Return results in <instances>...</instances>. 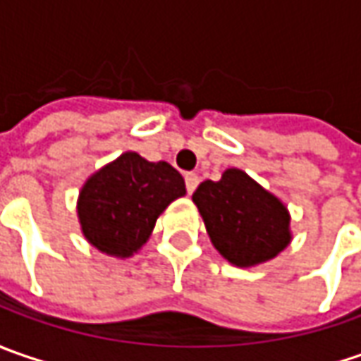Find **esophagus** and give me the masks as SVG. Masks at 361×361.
I'll return each instance as SVG.
<instances>
[{
  "instance_id": "obj_1",
  "label": "esophagus",
  "mask_w": 361,
  "mask_h": 361,
  "mask_svg": "<svg viewBox=\"0 0 361 361\" xmlns=\"http://www.w3.org/2000/svg\"><path fill=\"white\" fill-rule=\"evenodd\" d=\"M185 185H187L188 195H192V192H195V188L199 187V174H195V173L185 174Z\"/></svg>"
}]
</instances>
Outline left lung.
I'll return each instance as SVG.
<instances>
[{
	"label": "left lung",
	"mask_w": 361,
	"mask_h": 361,
	"mask_svg": "<svg viewBox=\"0 0 361 361\" xmlns=\"http://www.w3.org/2000/svg\"><path fill=\"white\" fill-rule=\"evenodd\" d=\"M192 201L216 251L237 267L265 263L291 241L287 207L239 169L201 183Z\"/></svg>",
	"instance_id": "obj_1"
}]
</instances>
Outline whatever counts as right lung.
<instances>
[{"label":"right lung","mask_w":361,"mask_h":361,"mask_svg":"<svg viewBox=\"0 0 361 361\" xmlns=\"http://www.w3.org/2000/svg\"><path fill=\"white\" fill-rule=\"evenodd\" d=\"M185 192V178L169 162L124 152L80 190L82 233L106 255L130 257L148 241L160 213Z\"/></svg>","instance_id":"obj_1"}]
</instances>
